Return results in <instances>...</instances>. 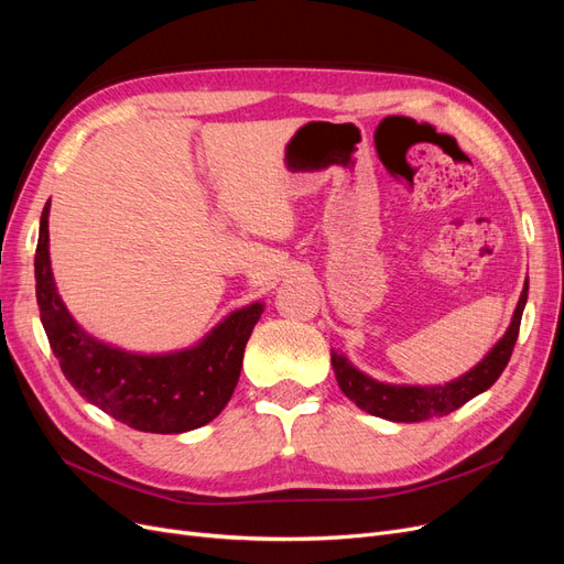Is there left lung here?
Returning a JSON list of instances; mask_svg holds the SVG:
<instances>
[{
    "instance_id": "left-lung-1",
    "label": "left lung",
    "mask_w": 564,
    "mask_h": 564,
    "mask_svg": "<svg viewBox=\"0 0 564 564\" xmlns=\"http://www.w3.org/2000/svg\"><path fill=\"white\" fill-rule=\"evenodd\" d=\"M524 303H527V284L522 289L513 322H510L506 336L491 348V352L480 365L473 367L468 373H464V377L452 383L425 386V388L388 386V383L369 379L362 371H357L344 355L332 352L336 381L340 390L346 392V398H350L357 406L365 409V412L373 416L398 421V423H419L425 419L447 416L454 412V409L464 406L468 400L480 395V392H485L501 377V371L506 369L510 355H513V348H516Z\"/></svg>"
}]
</instances>
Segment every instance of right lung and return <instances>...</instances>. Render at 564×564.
<instances>
[{
    "mask_svg": "<svg viewBox=\"0 0 564 564\" xmlns=\"http://www.w3.org/2000/svg\"><path fill=\"white\" fill-rule=\"evenodd\" d=\"M37 305L48 346L84 400L143 433H185L214 421L240 379L245 346L263 305L251 303L191 350L133 355L82 332L56 294L48 263V202L35 253Z\"/></svg>",
    "mask_w": 564,
    "mask_h": 564,
    "instance_id": "right-lung-1",
    "label": "right lung"
}]
</instances>
